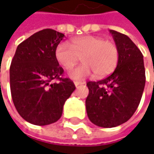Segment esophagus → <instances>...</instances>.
I'll return each instance as SVG.
<instances>
[{
	"mask_svg": "<svg viewBox=\"0 0 154 154\" xmlns=\"http://www.w3.org/2000/svg\"><path fill=\"white\" fill-rule=\"evenodd\" d=\"M85 83H86L85 81H74V85L76 87H78L80 85H84Z\"/></svg>",
	"mask_w": 154,
	"mask_h": 154,
	"instance_id": "34e87169",
	"label": "esophagus"
}]
</instances>
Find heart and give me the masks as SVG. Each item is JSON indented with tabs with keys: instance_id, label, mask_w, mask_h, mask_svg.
<instances>
[{
	"instance_id": "1",
	"label": "heart",
	"mask_w": 154,
	"mask_h": 154,
	"mask_svg": "<svg viewBox=\"0 0 154 154\" xmlns=\"http://www.w3.org/2000/svg\"><path fill=\"white\" fill-rule=\"evenodd\" d=\"M56 61L66 70H71L83 56L79 68L70 73V77L82 80L94 72L98 77L110 74L119 61V50L114 42L95 36H84L74 38L71 45L62 42L55 52Z\"/></svg>"
}]
</instances>
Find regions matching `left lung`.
<instances>
[{"label":"left lung","mask_w":154,"mask_h":154,"mask_svg":"<svg viewBox=\"0 0 154 154\" xmlns=\"http://www.w3.org/2000/svg\"><path fill=\"white\" fill-rule=\"evenodd\" d=\"M119 50L115 71L98 81H88L86 99L88 118L98 127L119 126L139 106L146 83L143 56L128 36L109 30Z\"/></svg>","instance_id":"1"}]
</instances>
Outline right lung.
Listing matches in <instances>:
<instances>
[{
  "label": "right lung",
  "instance_id": "add662e5",
  "mask_svg": "<svg viewBox=\"0 0 154 154\" xmlns=\"http://www.w3.org/2000/svg\"><path fill=\"white\" fill-rule=\"evenodd\" d=\"M64 34L52 29L34 33L17 47L10 66V89L19 114L28 122L45 126L62 116L63 105L75 89L62 78L55 52ZM57 79L58 82L53 83Z\"/></svg>",
  "mask_w": 154,
  "mask_h": 154
}]
</instances>
